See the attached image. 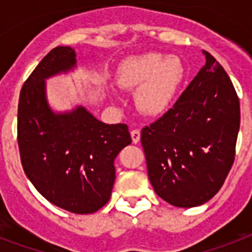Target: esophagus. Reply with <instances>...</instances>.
<instances>
[{
    "mask_svg": "<svg viewBox=\"0 0 252 252\" xmlns=\"http://www.w3.org/2000/svg\"><path fill=\"white\" fill-rule=\"evenodd\" d=\"M130 137H132L133 144H138L141 140V132L138 129H133L132 132H130Z\"/></svg>",
    "mask_w": 252,
    "mask_h": 252,
    "instance_id": "34e87169",
    "label": "esophagus"
}]
</instances>
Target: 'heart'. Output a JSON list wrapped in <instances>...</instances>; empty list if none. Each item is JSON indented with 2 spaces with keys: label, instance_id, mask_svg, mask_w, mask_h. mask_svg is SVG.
Segmentation results:
<instances>
[{
  "label": "heart",
  "instance_id": "heart-1",
  "mask_svg": "<svg viewBox=\"0 0 252 252\" xmlns=\"http://www.w3.org/2000/svg\"><path fill=\"white\" fill-rule=\"evenodd\" d=\"M185 76L177 55L146 53L126 58L116 71V83L123 89L136 91V105L142 114L158 116L168 110ZM116 98L115 92H110Z\"/></svg>",
  "mask_w": 252,
  "mask_h": 252
}]
</instances>
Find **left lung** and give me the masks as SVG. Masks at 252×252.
<instances>
[{"instance_id": "left-lung-1", "label": "left lung", "mask_w": 252, "mask_h": 252, "mask_svg": "<svg viewBox=\"0 0 252 252\" xmlns=\"http://www.w3.org/2000/svg\"><path fill=\"white\" fill-rule=\"evenodd\" d=\"M206 64L172 108L141 132L155 193L176 207L206 203L232 168L241 112L222 66L203 52Z\"/></svg>"}]
</instances>
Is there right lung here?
<instances>
[{"label":"right lung","instance_id":"right-lung-1","mask_svg":"<svg viewBox=\"0 0 252 252\" xmlns=\"http://www.w3.org/2000/svg\"><path fill=\"white\" fill-rule=\"evenodd\" d=\"M77 67L71 46H57L30 75L20 91L18 145L24 172L50 203L93 214L111 197L114 160L132 142L126 124H106L84 106L54 111L46 80Z\"/></svg>","mask_w":252,"mask_h":252}]
</instances>
